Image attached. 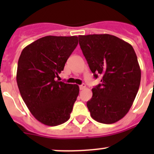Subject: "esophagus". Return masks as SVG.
Instances as JSON below:
<instances>
[{
  "label": "esophagus",
  "mask_w": 154,
  "mask_h": 154,
  "mask_svg": "<svg viewBox=\"0 0 154 154\" xmlns=\"http://www.w3.org/2000/svg\"><path fill=\"white\" fill-rule=\"evenodd\" d=\"M85 88H86V84H84V83H83V84L80 85V90L84 89Z\"/></svg>",
  "instance_id": "esophagus-1"
}]
</instances>
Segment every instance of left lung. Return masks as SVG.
<instances>
[{
  "mask_svg": "<svg viewBox=\"0 0 154 154\" xmlns=\"http://www.w3.org/2000/svg\"><path fill=\"white\" fill-rule=\"evenodd\" d=\"M79 44L94 78L101 83L92 88L87 102L91 118L113 124L133 105L141 81V69L131 45L109 34L79 35Z\"/></svg>",
  "mask_w": 154,
  "mask_h": 154,
  "instance_id": "left-lung-1",
  "label": "left lung"
}]
</instances>
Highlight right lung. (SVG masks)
<instances>
[{
	"label": "right lung",
	"mask_w": 154,
	"mask_h": 154,
	"mask_svg": "<svg viewBox=\"0 0 154 154\" xmlns=\"http://www.w3.org/2000/svg\"><path fill=\"white\" fill-rule=\"evenodd\" d=\"M78 44V37L48 35L23 49L16 80L21 97L35 119L57 126L70 119L80 88L56 80Z\"/></svg>",
	"instance_id": "right-lung-1"
}]
</instances>
